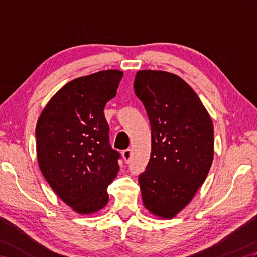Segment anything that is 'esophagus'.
I'll use <instances>...</instances> for the list:
<instances>
[{"label": "esophagus", "instance_id": "1", "mask_svg": "<svg viewBox=\"0 0 257 257\" xmlns=\"http://www.w3.org/2000/svg\"><path fill=\"white\" fill-rule=\"evenodd\" d=\"M122 158H123V160H124V162H129V160L132 159V150L130 149H125V150H123L122 151Z\"/></svg>", "mask_w": 257, "mask_h": 257}]
</instances>
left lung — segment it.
Wrapping results in <instances>:
<instances>
[{
  "mask_svg": "<svg viewBox=\"0 0 257 257\" xmlns=\"http://www.w3.org/2000/svg\"><path fill=\"white\" fill-rule=\"evenodd\" d=\"M135 92L151 125V155L139 174L145 206L172 219L205 181L214 156V130L195 91L179 76L139 70Z\"/></svg>",
  "mask_w": 257,
  "mask_h": 257,
  "instance_id": "1",
  "label": "left lung"
}]
</instances>
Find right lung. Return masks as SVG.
Returning <instances> with one entry per match:
<instances>
[{"label": "right lung", "mask_w": 257, "mask_h": 257, "mask_svg": "<svg viewBox=\"0 0 257 257\" xmlns=\"http://www.w3.org/2000/svg\"><path fill=\"white\" fill-rule=\"evenodd\" d=\"M122 75L109 69L69 81L38 118V166L54 192L79 214L107 204V188L119 170L120 154L109 144L103 109Z\"/></svg>", "instance_id": "1"}]
</instances>
